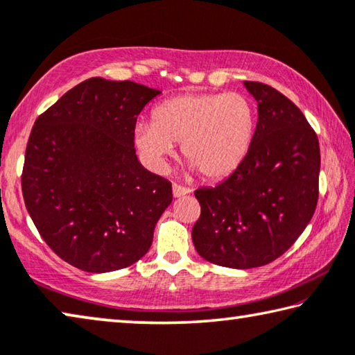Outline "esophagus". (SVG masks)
I'll return each instance as SVG.
<instances>
[{
	"label": "esophagus",
	"mask_w": 355,
	"mask_h": 355,
	"mask_svg": "<svg viewBox=\"0 0 355 355\" xmlns=\"http://www.w3.org/2000/svg\"><path fill=\"white\" fill-rule=\"evenodd\" d=\"M191 193L189 188H184V187H180V184H173L172 187V194L173 198H183V196H187Z\"/></svg>",
	"instance_id": "obj_1"
}]
</instances>
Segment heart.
<instances>
[{"label":"heart","mask_w":355,"mask_h":355,"mask_svg":"<svg viewBox=\"0 0 355 355\" xmlns=\"http://www.w3.org/2000/svg\"><path fill=\"white\" fill-rule=\"evenodd\" d=\"M256 121V107L245 94L187 93L157 105L153 121H139L134 142L155 168H164L173 144L182 142L191 172L223 180L245 162Z\"/></svg>","instance_id":"b5f03b06"}]
</instances>
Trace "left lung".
I'll use <instances>...</instances> for the list:
<instances>
[{"mask_svg":"<svg viewBox=\"0 0 355 355\" xmlns=\"http://www.w3.org/2000/svg\"><path fill=\"white\" fill-rule=\"evenodd\" d=\"M257 103L248 156L237 172L196 198V251L229 268H254L284 254L311 221L318 205L320 150L299 107L277 89L243 82Z\"/></svg>","mask_w":355,"mask_h":355,"instance_id":"obj_1","label":"left lung"}]
</instances>
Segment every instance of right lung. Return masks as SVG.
Instances as JSON below:
<instances>
[{
  "label": "right lung",
  "mask_w": 355,
  "mask_h": 355,
  "mask_svg": "<svg viewBox=\"0 0 355 355\" xmlns=\"http://www.w3.org/2000/svg\"><path fill=\"white\" fill-rule=\"evenodd\" d=\"M159 89L92 77L35 121L21 191L44 241L89 273L125 268L147 254L172 184L134 148L137 116Z\"/></svg>",
  "instance_id": "1"
}]
</instances>
